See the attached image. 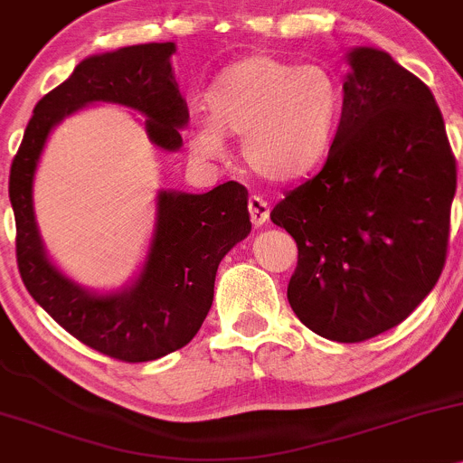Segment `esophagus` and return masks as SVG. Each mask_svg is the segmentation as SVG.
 I'll list each match as a JSON object with an SVG mask.
<instances>
[{"label": "esophagus", "instance_id": "esophagus-1", "mask_svg": "<svg viewBox=\"0 0 463 463\" xmlns=\"http://www.w3.org/2000/svg\"><path fill=\"white\" fill-rule=\"evenodd\" d=\"M247 207H250V218L253 227H262L269 221V205H267V201L262 196H256V194H253V196H250Z\"/></svg>", "mask_w": 463, "mask_h": 463}]
</instances>
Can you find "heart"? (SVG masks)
Segmentation results:
<instances>
[{
	"instance_id": "heart-1",
	"label": "heart",
	"mask_w": 463,
	"mask_h": 463,
	"mask_svg": "<svg viewBox=\"0 0 463 463\" xmlns=\"http://www.w3.org/2000/svg\"><path fill=\"white\" fill-rule=\"evenodd\" d=\"M210 118L192 130V154L218 161L225 137H242V161L256 176L293 183L329 156L342 114V83L326 66H296L253 52L221 72L207 94Z\"/></svg>"
}]
</instances>
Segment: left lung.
I'll return each mask as SVG.
<instances>
[{"label": "left lung", "instance_id": "left-lung-1", "mask_svg": "<svg viewBox=\"0 0 463 463\" xmlns=\"http://www.w3.org/2000/svg\"><path fill=\"white\" fill-rule=\"evenodd\" d=\"M345 101L325 167L273 207L298 245L287 298L313 333L364 342L439 280L457 165L424 81L377 48L346 54Z\"/></svg>", "mask_w": 463, "mask_h": 463}]
</instances>
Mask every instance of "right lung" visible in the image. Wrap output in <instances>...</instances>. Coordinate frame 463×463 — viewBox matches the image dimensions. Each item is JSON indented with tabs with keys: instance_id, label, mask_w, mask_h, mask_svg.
Masks as SVG:
<instances>
[{
	"instance_id": "obj_1",
	"label": "right lung",
	"mask_w": 463,
	"mask_h": 463,
	"mask_svg": "<svg viewBox=\"0 0 463 463\" xmlns=\"http://www.w3.org/2000/svg\"><path fill=\"white\" fill-rule=\"evenodd\" d=\"M174 52L176 46L165 42L83 59L34 106L8 181L17 267L28 293L79 342L121 362L156 360L196 335L212 309L218 265L251 232L247 190L227 181L207 194L158 192L152 242L137 280L121 291L94 293L46 256L34 222L33 181L54 128L97 101L141 112L154 146L176 152L190 112L172 72Z\"/></svg>"
}]
</instances>
